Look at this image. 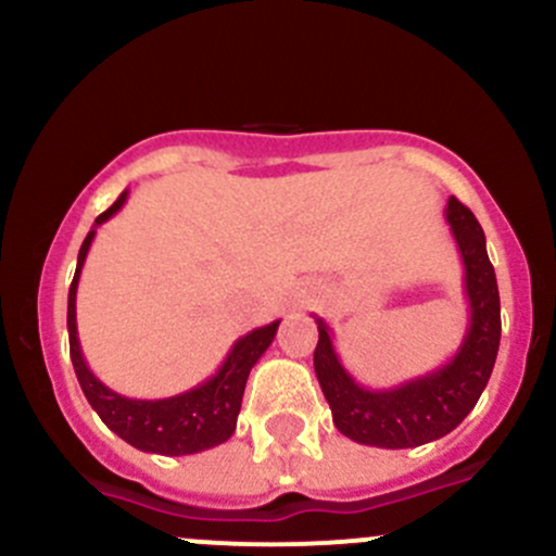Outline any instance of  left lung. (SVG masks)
<instances>
[{"mask_svg":"<svg viewBox=\"0 0 556 556\" xmlns=\"http://www.w3.org/2000/svg\"><path fill=\"white\" fill-rule=\"evenodd\" d=\"M446 223L463 257L470 309L465 339L450 363L390 390H371L355 382V377L341 366L333 330L323 317H314L319 330L314 374L333 412V425L357 444L408 450L444 439L468 417L490 382L501 346V295L495 268L486 255L479 220L454 195L446 204Z\"/></svg>","mask_w":556,"mask_h":556,"instance_id":"left-lung-1","label":"left lung"}]
</instances>
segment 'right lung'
Instances as JSON below:
<instances>
[{"mask_svg":"<svg viewBox=\"0 0 556 556\" xmlns=\"http://www.w3.org/2000/svg\"><path fill=\"white\" fill-rule=\"evenodd\" d=\"M126 199L128 190H123L115 204L97 217V223H93L86 242L80 247V255H77V271L70 285V301H66L70 355L77 374V382H80L93 412L126 444L150 454H166V457L212 450V446L231 439L233 430H237V417L239 408H242L247 377H250L252 366L261 361V355L268 350L274 336H277L279 319L242 336L231 346V352L223 361V366L217 368L215 377H210L199 387H190V390L179 392V395L159 397V401H139V397H126L121 392L110 390L104 382H99L91 368H88L80 350V339H77V282H80L83 263H86L88 250H91L93 237H97V228L110 220L126 204Z\"/></svg>","mask_w":556,"mask_h":556,"instance_id":"obj_1","label":"right lung"}]
</instances>
